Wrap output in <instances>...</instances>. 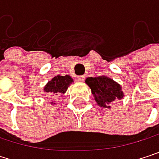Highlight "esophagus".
<instances>
[{"label": "esophagus", "instance_id": "obj_1", "mask_svg": "<svg viewBox=\"0 0 159 159\" xmlns=\"http://www.w3.org/2000/svg\"><path fill=\"white\" fill-rule=\"evenodd\" d=\"M84 78H85V77H84V75H80V76H77V78H76V79H77L78 82H84Z\"/></svg>", "mask_w": 159, "mask_h": 159}]
</instances>
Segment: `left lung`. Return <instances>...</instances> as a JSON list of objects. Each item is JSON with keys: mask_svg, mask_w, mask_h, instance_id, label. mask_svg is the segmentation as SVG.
Segmentation results:
<instances>
[{"mask_svg": "<svg viewBox=\"0 0 159 159\" xmlns=\"http://www.w3.org/2000/svg\"><path fill=\"white\" fill-rule=\"evenodd\" d=\"M85 83L91 88V92L98 106L110 108V104L115 99H121L123 92L121 86L108 76L88 77Z\"/></svg>", "mask_w": 159, "mask_h": 159, "instance_id": "obj_1", "label": "left lung"}]
</instances>
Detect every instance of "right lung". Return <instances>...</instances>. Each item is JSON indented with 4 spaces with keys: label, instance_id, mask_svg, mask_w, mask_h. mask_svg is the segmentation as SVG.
<instances>
[{
    "label": "right lung",
    "instance_id": "obj_1",
    "mask_svg": "<svg viewBox=\"0 0 159 159\" xmlns=\"http://www.w3.org/2000/svg\"><path fill=\"white\" fill-rule=\"evenodd\" d=\"M73 82L74 80L70 75H64V76L57 75L47 83V84L44 86V92L48 93L49 95L64 94L68 86Z\"/></svg>",
    "mask_w": 159,
    "mask_h": 159
}]
</instances>
